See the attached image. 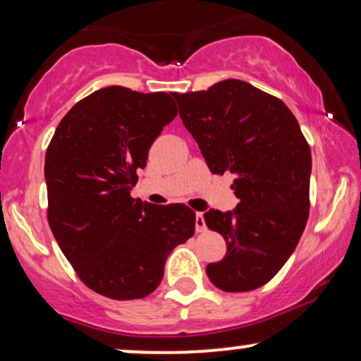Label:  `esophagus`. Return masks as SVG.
<instances>
[{
	"mask_svg": "<svg viewBox=\"0 0 361 361\" xmlns=\"http://www.w3.org/2000/svg\"><path fill=\"white\" fill-rule=\"evenodd\" d=\"M195 230L199 231V233H200V231H205L207 230L204 214H200V212H197V214H195Z\"/></svg>",
	"mask_w": 361,
	"mask_h": 361,
	"instance_id": "esophagus-1",
	"label": "esophagus"
}]
</instances>
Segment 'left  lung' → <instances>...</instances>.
I'll list each match as a JSON object with an SVG mask.
<instances>
[{"label":"left lung","mask_w":361,"mask_h":361,"mask_svg":"<svg viewBox=\"0 0 361 361\" xmlns=\"http://www.w3.org/2000/svg\"><path fill=\"white\" fill-rule=\"evenodd\" d=\"M174 98L209 169L230 171L240 199L233 212L204 214L226 241V255L207 266V276L225 293L258 289L283 268L307 224L309 142L279 98L243 80Z\"/></svg>","instance_id":"1"}]
</instances>
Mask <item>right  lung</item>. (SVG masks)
<instances>
[{
	"label": "right lung",
	"mask_w": 361,
	"mask_h": 361,
	"mask_svg": "<svg viewBox=\"0 0 361 361\" xmlns=\"http://www.w3.org/2000/svg\"><path fill=\"white\" fill-rule=\"evenodd\" d=\"M174 95L102 88L68 110L47 146L49 226L82 283L105 298L149 295L195 231L187 205L131 197L151 145L177 116Z\"/></svg>",
	"instance_id": "1"
}]
</instances>
